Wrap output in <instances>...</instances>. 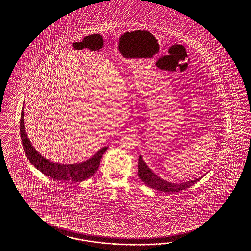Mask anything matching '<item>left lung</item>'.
Segmentation results:
<instances>
[{
    "label": "left lung",
    "instance_id": "1",
    "mask_svg": "<svg viewBox=\"0 0 251 251\" xmlns=\"http://www.w3.org/2000/svg\"><path fill=\"white\" fill-rule=\"evenodd\" d=\"M138 176H140L141 180L145 183L146 186L154 189V190L164 191V192H168V193H173V192H178L181 190H185L190 188L193 184L199 181L204 175L200 176L199 178H196L194 180H190L182 183H172L167 181L160 176L153 173L152 169H150L149 167L146 165L143 157L140 155L139 156V161H138Z\"/></svg>",
    "mask_w": 251,
    "mask_h": 251
}]
</instances>
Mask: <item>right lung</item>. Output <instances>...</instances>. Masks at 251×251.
I'll return each mask as SVG.
<instances>
[{
	"instance_id": "right-lung-1",
	"label": "right lung",
	"mask_w": 251,
	"mask_h": 251,
	"mask_svg": "<svg viewBox=\"0 0 251 251\" xmlns=\"http://www.w3.org/2000/svg\"><path fill=\"white\" fill-rule=\"evenodd\" d=\"M20 134L24 151L31 164L44 175L61 182H82L89 178L98 170L101 158L108 148L107 145L102 147L89 159L80 163L61 164L46 158L36 150L27 136L24 121V105L20 119Z\"/></svg>"
}]
</instances>
